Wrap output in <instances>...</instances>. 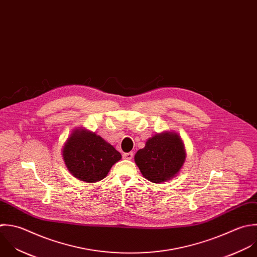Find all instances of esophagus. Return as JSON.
Wrapping results in <instances>:
<instances>
[{
  "label": "esophagus",
  "mask_w": 257,
  "mask_h": 257,
  "mask_svg": "<svg viewBox=\"0 0 257 257\" xmlns=\"http://www.w3.org/2000/svg\"><path fill=\"white\" fill-rule=\"evenodd\" d=\"M124 158L125 159H128V160H131L132 158H133V156H134V154H133V152H128V153H124Z\"/></svg>",
  "instance_id": "obj_1"
}]
</instances>
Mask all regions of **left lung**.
I'll return each instance as SVG.
<instances>
[{
    "mask_svg": "<svg viewBox=\"0 0 257 257\" xmlns=\"http://www.w3.org/2000/svg\"><path fill=\"white\" fill-rule=\"evenodd\" d=\"M186 151L180 136L163 132L149 138L145 147L138 150L134 160L142 175L153 183L172 179L183 166Z\"/></svg>",
    "mask_w": 257,
    "mask_h": 257,
    "instance_id": "left-lung-1",
    "label": "left lung"
}]
</instances>
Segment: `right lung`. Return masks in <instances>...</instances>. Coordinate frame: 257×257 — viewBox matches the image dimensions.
Masks as SVG:
<instances>
[{
	"mask_svg": "<svg viewBox=\"0 0 257 257\" xmlns=\"http://www.w3.org/2000/svg\"><path fill=\"white\" fill-rule=\"evenodd\" d=\"M62 153L70 173L89 183L105 178L111 167L122 157L102 137L83 128L73 131Z\"/></svg>",
	"mask_w": 257,
	"mask_h": 257,
	"instance_id": "add662e5",
	"label": "right lung"
}]
</instances>
